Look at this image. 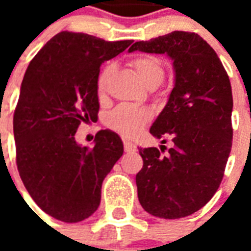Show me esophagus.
<instances>
[{"label":"esophagus","mask_w":251,"mask_h":251,"mask_svg":"<svg viewBox=\"0 0 251 251\" xmlns=\"http://www.w3.org/2000/svg\"><path fill=\"white\" fill-rule=\"evenodd\" d=\"M124 149L126 153H134L137 151V147L130 141H124Z\"/></svg>","instance_id":"1"}]
</instances>
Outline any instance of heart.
<instances>
[{"instance_id":"obj_1","label":"heart","mask_w":251,"mask_h":251,"mask_svg":"<svg viewBox=\"0 0 251 251\" xmlns=\"http://www.w3.org/2000/svg\"><path fill=\"white\" fill-rule=\"evenodd\" d=\"M129 66L134 70L137 76L145 84L152 82L160 83L164 77V67L160 59L152 55H140L131 59ZM114 71L113 64H106L100 70L97 79V93L103 97L107 90L110 76ZM152 120V111L148 107L134 104H120L111 110L106 117V125L122 137H133L145 127Z\"/></svg>"}]
</instances>
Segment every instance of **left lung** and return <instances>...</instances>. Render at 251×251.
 Instances as JSON below:
<instances>
[{"instance_id": "1", "label": "left lung", "mask_w": 251, "mask_h": 251, "mask_svg": "<svg viewBox=\"0 0 251 251\" xmlns=\"http://www.w3.org/2000/svg\"><path fill=\"white\" fill-rule=\"evenodd\" d=\"M129 51L167 53L174 60L175 87L151 127L154 137L171 138L172 147L141 148L136 183L151 215L184 218L210 201L225 175L232 145L230 79L216 52L194 32L137 41Z\"/></svg>"}]
</instances>
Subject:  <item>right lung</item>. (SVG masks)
I'll return each instance as SVG.
<instances>
[{"mask_svg":"<svg viewBox=\"0 0 251 251\" xmlns=\"http://www.w3.org/2000/svg\"><path fill=\"white\" fill-rule=\"evenodd\" d=\"M131 43L63 30L26 68L13 115L16 163L32 199L55 219L76 223L93 215L103 179L124 153L114 131H98L93 148L77 145L75 133L98 120L100 64Z\"/></svg>","mask_w":251,"mask_h":251,"instance_id":"right-lung-1","label":"right lung"}]
</instances>
